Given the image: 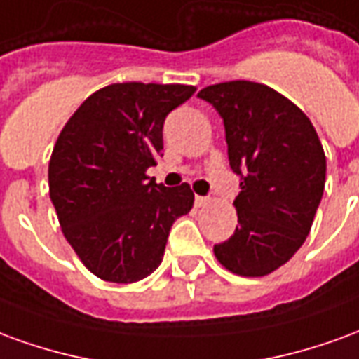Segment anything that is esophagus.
<instances>
[{
    "mask_svg": "<svg viewBox=\"0 0 359 359\" xmlns=\"http://www.w3.org/2000/svg\"><path fill=\"white\" fill-rule=\"evenodd\" d=\"M194 202L198 208H203V205H208V203H210V198H208V196H196Z\"/></svg>",
    "mask_w": 359,
    "mask_h": 359,
    "instance_id": "1",
    "label": "esophagus"
}]
</instances>
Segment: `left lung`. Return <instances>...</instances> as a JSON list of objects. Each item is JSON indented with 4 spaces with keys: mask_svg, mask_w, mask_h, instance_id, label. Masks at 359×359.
I'll list each match as a JSON object with an SVG mask.
<instances>
[{
    "mask_svg": "<svg viewBox=\"0 0 359 359\" xmlns=\"http://www.w3.org/2000/svg\"><path fill=\"white\" fill-rule=\"evenodd\" d=\"M198 97L223 118L229 163L241 177L238 226L213 246L215 257L242 277L269 275L309 234L325 188L323 146L304 111L265 84L221 82Z\"/></svg>",
    "mask_w": 359,
    "mask_h": 359,
    "instance_id": "obj_1",
    "label": "left lung"
}]
</instances>
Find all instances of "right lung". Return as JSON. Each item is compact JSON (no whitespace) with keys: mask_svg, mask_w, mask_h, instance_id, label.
<instances>
[{"mask_svg":"<svg viewBox=\"0 0 359 359\" xmlns=\"http://www.w3.org/2000/svg\"><path fill=\"white\" fill-rule=\"evenodd\" d=\"M194 86L123 82L97 90L59 134L50 198L67 242L95 277L136 283L163 259L172 223L192 210L187 182L167 188L146 171L163 156V123Z\"/></svg>","mask_w":359,"mask_h":359,"instance_id":"1","label":"right lung"}]
</instances>
